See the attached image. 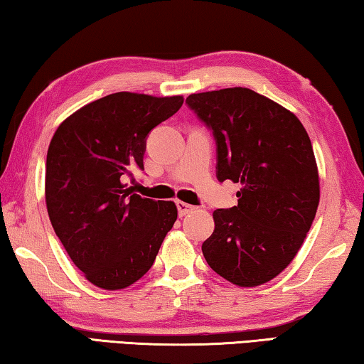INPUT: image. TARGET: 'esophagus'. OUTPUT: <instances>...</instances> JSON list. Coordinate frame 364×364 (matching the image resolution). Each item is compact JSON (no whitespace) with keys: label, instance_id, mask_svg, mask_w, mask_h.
Returning a JSON list of instances; mask_svg holds the SVG:
<instances>
[{"label":"esophagus","instance_id":"34e87169","mask_svg":"<svg viewBox=\"0 0 364 364\" xmlns=\"http://www.w3.org/2000/svg\"><path fill=\"white\" fill-rule=\"evenodd\" d=\"M176 208H178V215H180V217H184V215L186 213H189L191 210H193V205H189V204H186V202H181V200H178L176 202Z\"/></svg>","mask_w":364,"mask_h":364}]
</instances>
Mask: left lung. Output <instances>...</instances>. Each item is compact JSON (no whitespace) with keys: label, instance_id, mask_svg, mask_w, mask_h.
<instances>
[{"label":"left lung","instance_id":"left-lung-1","mask_svg":"<svg viewBox=\"0 0 364 364\" xmlns=\"http://www.w3.org/2000/svg\"><path fill=\"white\" fill-rule=\"evenodd\" d=\"M186 104L213 134L218 181L242 184L237 205L213 212L202 254L232 284L260 286L294 260L315 220L311 141L291 110L249 88L191 95Z\"/></svg>","mask_w":364,"mask_h":364}]
</instances>
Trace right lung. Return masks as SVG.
Returning a JSON list of instances; mask_svg holds the SVG:
<instances>
[{"instance_id":"1","label":"right lung","mask_w":364,"mask_h":364,"mask_svg":"<svg viewBox=\"0 0 364 364\" xmlns=\"http://www.w3.org/2000/svg\"><path fill=\"white\" fill-rule=\"evenodd\" d=\"M183 96L114 93L60 123L46 156L45 196L54 232L85 278L107 291L149 271L178 217L173 202L133 193L146 139L183 106Z\"/></svg>"}]
</instances>
